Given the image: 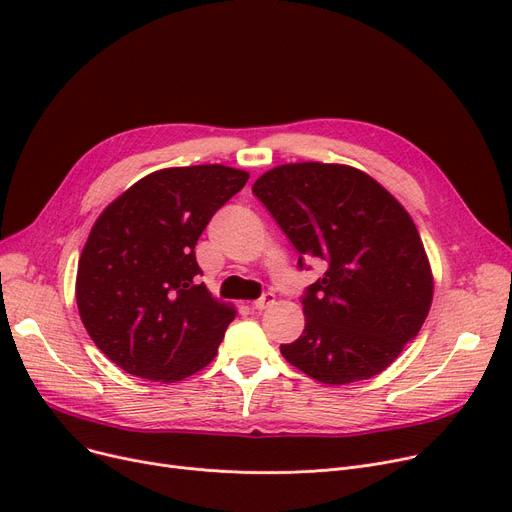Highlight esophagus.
I'll return each mask as SVG.
<instances>
[{
    "label": "esophagus",
    "mask_w": 512,
    "mask_h": 512,
    "mask_svg": "<svg viewBox=\"0 0 512 512\" xmlns=\"http://www.w3.org/2000/svg\"><path fill=\"white\" fill-rule=\"evenodd\" d=\"M274 301H276V295H274V293H265L263 297H259V299L253 301L251 305H253V309L263 311V309H268L270 305H274Z\"/></svg>",
    "instance_id": "1"
}]
</instances>
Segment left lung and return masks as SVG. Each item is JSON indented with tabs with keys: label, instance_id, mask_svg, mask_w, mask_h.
Returning <instances> with one entry per match:
<instances>
[{
	"label": "left lung",
	"instance_id": "obj_1",
	"mask_svg": "<svg viewBox=\"0 0 512 512\" xmlns=\"http://www.w3.org/2000/svg\"><path fill=\"white\" fill-rule=\"evenodd\" d=\"M253 194L303 261L326 272L303 297L305 328L280 353L324 385L389 368L425 324L433 272L410 213L368 173L337 163H286Z\"/></svg>",
	"mask_w": 512,
	"mask_h": 512
}]
</instances>
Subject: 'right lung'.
Here are the masks:
<instances>
[{"instance_id": "add662e5", "label": "right lung", "mask_w": 512, "mask_h": 512, "mask_svg": "<svg viewBox=\"0 0 512 512\" xmlns=\"http://www.w3.org/2000/svg\"><path fill=\"white\" fill-rule=\"evenodd\" d=\"M226 165L148 173L110 203L79 257L75 297L96 347L125 372L175 383L203 370L236 311L196 284L194 247L247 184Z\"/></svg>"}]
</instances>
